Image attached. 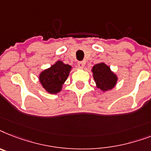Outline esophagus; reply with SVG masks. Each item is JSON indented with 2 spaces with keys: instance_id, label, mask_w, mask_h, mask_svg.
<instances>
[{
  "instance_id": "1",
  "label": "esophagus",
  "mask_w": 151,
  "mask_h": 151,
  "mask_svg": "<svg viewBox=\"0 0 151 151\" xmlns=\"http://www.w3.org/2000/svg\"><path fill=\"white\" fill-rule=\"evenodd\" d=\"M84 65H85V61H79L78 62V67L79 68H84Z\"/></svg>"
}]
</instances>
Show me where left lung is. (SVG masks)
<instances>
[{
    "mask_svg": "<svg viewBox=\"0 0 151 151\" xmlns=\"http://www.w3.org/2000/svg\"><path fill=\"white\" fill-rule=\"evenodd\" d=\"M96 86L103 93L112 90L118 83V76L104 62L96 64L91 68Z\"/></svg>",
    "mask_w": 151,
    "mask_h": 151,
    "instance_id": "left-lung-1",
    "label": "left lung"
}]
</instances>
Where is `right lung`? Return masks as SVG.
Listing matches in <instances>:
<instances>
[{
	"mask_svg": "<svg viewBox=\"0 0 151 151\" xmlns=\"http://www.w3.org/2000/svg\"><path fill=\"white\" fill-rule=\"evenodd\" d=\"M72 67L62 61H57L50 68L42 71L39 75V81L46 92L57 94L62 90L64 83L68 79Z\"/></svg>",
	"mask_w": 151,
	"mask_h": 151,
	"instance_id": "1",
	"label": "right lung"
}]
</instances>
